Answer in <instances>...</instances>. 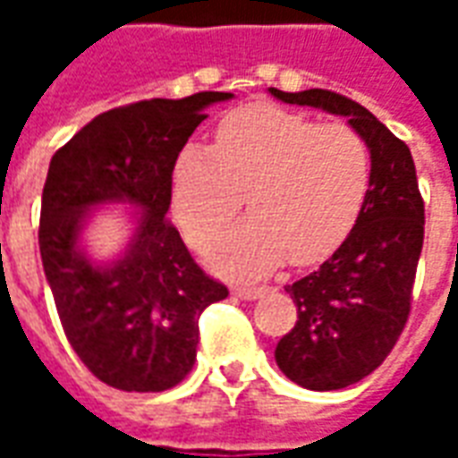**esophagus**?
<instances>
[{
  "label": "esophagus",
  "mask_w": 458,
  "mask_h": 458,
  "mask_svg": "<svg viewBox=\"0 0 458 458\" xmlns=\"http://www.w3.org/2000/svg\"><path fill=\"white\" fill-rule=\"evenodd\" d=\"M233 292L242 299H258L267 292V287H248V284H240V287H235Z\"/></svg>",
  "instance_id": "34e87169"
}]
</instances>
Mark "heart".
<instances>
[{
  "label": "heart",
  "instance_id": "1",
  "mask_svg": "<svg viewBox=\"0 0 458 458\" xmlns=\"http://www.w3.org/2000/svg\"><path fill=\"white\" fill-rule=\"evenodd\" d=\"M370 149L345 122H318L275 105H250L218 124L213 149L186 144L171 174V200L196 245L252 218L210 248L218 265L259 275L289 258L311 265L338 248L358 218Z\"/></svg>",
  "mask_w": 458,
  "mask_h": 458
}]
</instances>
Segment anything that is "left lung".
I'll list each match as a JSON object with an SVG mask.
<instances>
[{
    "label": "left lung",
    "mask_w": 458,
    "mask_h": 458,
    "mask_svg": "<svg viewBox=\"0 0 458 458\" xmlns=\"http://www.w3.org/2000/svg\"><path fill=\"white\" fill-rule=\"evenodd\" d=\"M269 93L348 117L370 149V181L353 230L317 272L287 284L297 324L275 348L279 370L292 383L341 390L373 373L407 324L424 242V200L410 147L363 105L321 88Z\"/></svg>",
    "instance_id": "8db88e82"
}]
</instances>
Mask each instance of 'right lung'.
I'll return each mask as SVG.
<instances>
[{"instance_id": "add662e5", "label": "right lung", "mask_w": 458, "mask_h": 458, "mask_svg": "<svg viewBox=\"0 0 458 458\" xmlns=\"http://www.w3.org/2000/svg\"><path fill=\"white\" fill-rule=\"evenodd\" d=\"M233 93L140 100L98 114L55 151L41 196L38 248L65 338L110 387L161 393L193 368L199 317L228 287L208 277L171 225V174L206 107ZM142 208L131 248L95 266L77 248L87 210Z\"/></svg>"}]
</instances>
